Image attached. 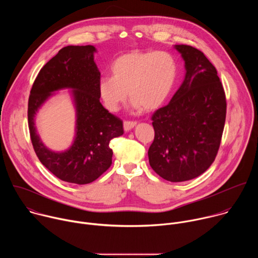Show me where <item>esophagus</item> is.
<instances>
[{
	"label": "esophagus",
	"instance_id": "esophagus-1",
	"mask_svg": "<svg viewBox=\"0 0 258 258\" xmlns=\"http://www.w3.org/2000/svg\"><path fill=\"white\" fill-rule=\"evenodd\" d=\"M137 124L136 121H130V120H124L123 121V128L125 132H128L131 131L135 125Z\"/></svg>",
	"mask_w": 258,
	"mask_h": 258
}]
</instances>
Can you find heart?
Listing matches in <instances>:
<instances>
[{
    "label": "heart",
    "mask_w": 258,
    "mask_h": 258,
    "mask_svg": "<svg viewBox=\"0 0 258 258\" xmlns=\"http://www.w3.org/2000/svg\"><path fill=\"white\" fill-rule=\"evenodd\" d=\"M112 78L99 82V94L110 111H116L128 97L133 107L152 111L169 96L177 73L174 57L163 51H134L119 56L111 65Z\"/></svg>",
    "instance_id": "b5f03b06"
}]
</instances>
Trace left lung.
I'll use <instances>...</instances> for the list:
<instances>
[{
  "instance_id": "1",
  "label": "left lung",
  "mask_w": 258,
  "mask_h": 258,
  "mask_svg": "<svg viewBox=\"0 0 258 258\" xmlns=\"http://www.w3.org/2000/svg\"><path fill=\"white\" fill-rule=\"evenodd\" d=\"M174 48L185 60L186 77L170 102L153 113L149 163L162 178L177 182L202 174L214 161L225 127L227 101L217 71L188 45Z\"/></svg>"
}]
</instances>
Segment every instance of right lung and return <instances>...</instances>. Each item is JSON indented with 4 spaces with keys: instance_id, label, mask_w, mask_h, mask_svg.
<instances>
[{
    "instance_id": "add662e5",
    "label": "right lung",
    "mask_w": 258,
    "mask_h": 258,
    "mask_svg": "<svg viewBox=\"0 0 258 258\" xmlns=\"http://www.w3.org/2000/svg\"><path fill=\"white\" fill-rule=\"evenodd\" d=\"M94 46H67L47 62L34 80L28 99V127L34 152L61 180L86 185L97 179L112 163L109 143L123 134L122 120L100 102V71ZM72 88L77 109V134L64 153L49 151L36 134L34 116L55 90Z\"/></svg>"
}]
</instances>
